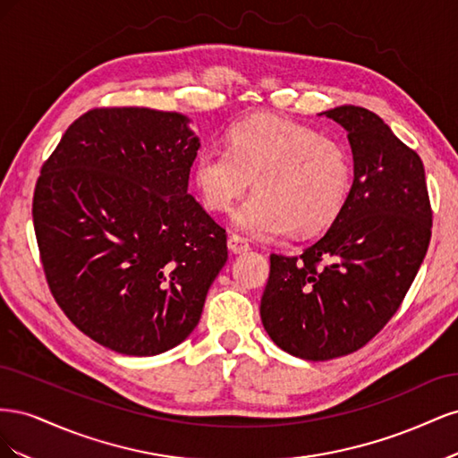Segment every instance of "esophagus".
I'll return each instance as SVG.
<instances>
[{
	"mask_svg": "<svg viewBox=\"0 0 458 458\" xmlns=\"http://www.w3.org/2000/svg\"><path fill=\"white\" fill-rule=\"evenodd\" d=\"M227 246L233 254H242L246 250H250V244H248V241L244 237H241V234H234V233L227 239Z\"/></svg>",
	"mask_w": 458,
	"mask_h": 458,
	"instance_id": "obj_1",
	"label": "esophagus"
}]
</instances>
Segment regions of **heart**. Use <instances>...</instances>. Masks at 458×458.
<instances>
[{"label": "heart", "mask_w": 458, "mask_h": 458, "mask_svg": "<svg viewBox=\"0 0 458 458\" xmlns=\"http://www.w3.org/2000/svg\"><path fill=\"white\" fill-rule=\"evenodd\" d=\"M352 174V155L342 141L273 114L237 122L227 148L204 147L192 164V183L214 214L229 212L254 177L256 192L233 219L261 239L330 227L348 200Z\"/></svg>", "instance_id": "1"}]
</instances>
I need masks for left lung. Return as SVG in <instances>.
I'll return each instance as SVG.
<instances>
[{"label": "left lung", "mask_w": 458, "mask_h": 458, "mask_svg": "<svg viewBox=\"0 0 458 458\" xmlns=\"http://www.w3.org/2000/svg\"><path fill=\"white\" fill-rule=\"evenodd\" d=\"M348 130L355 179L340 216L300 256L271 254L259 315L271 340L308 361L350 355L405 300L432 239L424 164L361 106L327 110Z\"/></svg>", "instance_id": "obj_1"}]
</instances>
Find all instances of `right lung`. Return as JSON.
Wrapping results in <instances>:
<instances>
[{
    "label": "right lung",
    "instance_id": "1",
    "mask_svg": "<svg viewBox=\"0 0 458 458\" xmlns=\"http://www.w3.org/2000/svg\"><path fill=\"white\" fill-rule=\"evenodd\" d=\"M199 147L179 113L97 106L41 165L32 217L47 286L108 350L182 344L225 266V229L189 195Z\"/></svg>",
    "mask_w": 458,
    "mask_h": 458
}]
</instances>
